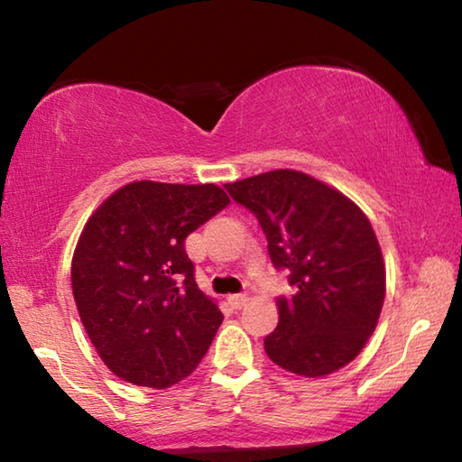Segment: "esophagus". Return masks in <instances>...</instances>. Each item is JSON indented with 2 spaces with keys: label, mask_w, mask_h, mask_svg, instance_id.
Returning a JSON list of instances; mask_svg holds the SVG:
<instances>
[{
  "label": "esophagus",
  "mask_w": 462,
  "mask_h": 462,
  "mask_svg": "<svg viewBox=\"0 0 462 462\" xmlns=\"http://www.w3.org/2000/svg\"><path fill=\"white\" fill-rule=\"evenodd\" d=\"M228 301H230V306H232V308L240 310V308H245V306H246L248 295H246V293H234V295H228Z\"/></svg>",
  "instance_id": "obj_1"
}]
</instances>
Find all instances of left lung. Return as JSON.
I'll return each mask as SVG.
<instances>
[{"instance_id": "8db88e82", "label": "left lung", "mask_w": 462, "mask_h": 462, "mask_svg": "<svg viewBox=\"0 0 462 462\" xmlns=\"http://www.w3.org/2000/svg\"><path fill=\"white\" fill-rule=\"evenodd\" d=\"M226 189L259 220L271 261L289 273L264 353L281 369L324 377L355 361L385 300V263L369 217L346 195L301 171L277 169Z\"/></svg>"}]
</instances>
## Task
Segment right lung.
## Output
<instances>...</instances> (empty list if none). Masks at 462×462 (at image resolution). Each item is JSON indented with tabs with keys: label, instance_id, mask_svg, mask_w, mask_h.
<instances>
[{
	"label": "right lung",
	"instance_id": "right-lung-1",
	"mask_svg": "<svg viewBox=\"0 0 462 462\" xmlns=\"http://www.w3.org/2000/svg\"><path fill=\"white\" fill-rule=\"evenodd\" d=\"M222 187L134 181L91 214L77 242V311L120 379L165 389L195 371L222 311L195 283L185 238L228 206Z\"/></svg>",
	"mask_w": 462,
	"mask_h": 462
}]
</instances>
